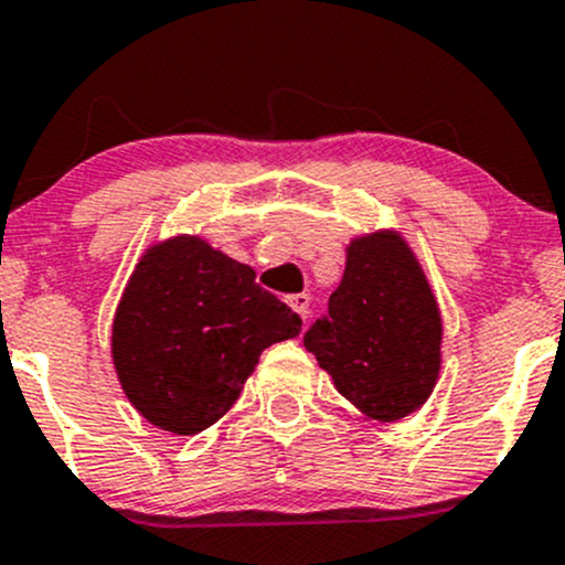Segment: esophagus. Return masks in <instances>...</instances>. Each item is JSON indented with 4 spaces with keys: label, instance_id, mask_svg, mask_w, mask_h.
<instances>
[{
    "label": "esophagus",
    "instance_id": "34e87169",
    "mask_svg": "<svg viewBox=\"0 0 565 565\" xmlns=\"http://www.w3.org/2000/svg\"><path fill=\"white\" fill-rule=\"evenodd\" d=\"M288 305L294 307V312H299V316L307 321V316H310V296H307V294H296V296H290Z\"/></svg>",
    "mask_w": 565,
    "mask_h": 565
}]
</instances>
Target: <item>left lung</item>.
Masks as SVG:
<instances>
[{
	"label": "left lung",
	"instance_id": "left-lung-1",
	"mask_svg": "<svg viewBox=\"0 0 565 565\" xmlns=\"http://www.w3.org/2000/svg\"><path fill=\"white\" fill-rule=\"evenodd\" d=\"M440 307L399 231L353 236L329 316L305 334L337 392L364 418L399 422L422 408L440 372Z\"/></svg>",
	"mask_w": 565,
	"mask_h": 565
}]
</instances>
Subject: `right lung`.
<instances>
[{
	"instance_id": "obj_1",
	"label": "right lung",
	"mask_w": 565,
	"mask_h": 565,
	"mask_svg": "<svg viewBox=\"0 0 565 565\" xmlns=\"http://www.w3.org/2000/svg\"><path fill=\"white\" fill-rule=\"evenodd\" d=\"M301 318L255 282L253 266L201 236L154 242L110 326V359L130 405L154 427L198 435L231 411L260 353Z\"/></svg>"
}]
</instances>
